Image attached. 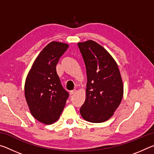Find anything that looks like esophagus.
<instances>
[{
  "label": "esophagus",
  "instance_id": "esophagus-1",
  "mask_svg": "<svg viewBox=\"0 0 154 154\" xmlns=\"http://www.w3.org/2000/svg\"><path fill=\"white\" fill-rule=\"evenodd\" d=\"M76 92H77V90H72V91H71V92H70V94H71V95H72V94H75V93H76Z\"/></svg>",
  "mask_w": 154,
  "mask_h": 154
}]
</instances>
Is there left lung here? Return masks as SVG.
I'll use <instances>...</instances> for the list:
<instances>
[{"label":"left lung","instance_id":"obj_1","mask_svg":"<svg viewBox=\"0 0 154 154\" xmlns=\"http://www.w3.org/2000/svg\"><path fill=\"white\" fill-rule=\"evenodd\" d=\"M78 47L85 62L88 80L81 116L92 123L107 121L120 105L124 95L118 65L111 54L95 41L78 43Z\"/></svg>","mask_w":154,"mask_h":154}]
</instances>
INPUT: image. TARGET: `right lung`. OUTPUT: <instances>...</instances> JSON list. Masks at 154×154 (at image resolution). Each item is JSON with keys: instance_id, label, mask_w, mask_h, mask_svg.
Returning <instances> with one entry per match:
<instances>
[{"instance_id": "right-lung-1", "label": "right lung", "mask_w": 154, "mask_h": 154, "mask_svg": "<svg viewBox=\"0 0 154 154\" xmlns=\"http://www.w3.org/2000/svg\"><path fill=\"white\" fill-rule=\"evenodd\" d=\"M68 48L67 43H49L36 57L25 81L24 95L30 113L44 124L58 120L69 96L62 87L56 66Z\"/></svg>"}]
</instances>
